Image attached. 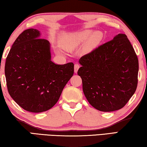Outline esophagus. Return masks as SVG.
I'll return each mask as SVG.
<instances>
[{
  "mask_svg": "<svg viewBox=\"0 0 147 147\" xmlns=\"http://www.w3.org/2000/svg\"><path fill=\"white\" fill-rule=\"evenodd\" d=\"M80 68V65L78 64H75L74 65V73H76L77 72H78V69Z\"/></svg>",
  "mask_w": 147,
  "mask_h": 147,
  "instance_id": "obj_1",
  "label": "esophagus"
}]
</instances>
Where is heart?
<instances>
[{"mask_svg": "<svg viewBox=\"0 0 147 147\" xmlns=\"http://www.w3.org/2000/svg\"><path fill=\"white\" fill-rule=\"evenodd\" d=\"M102 38L103 34L101 32L85 30L68 35L62 42L61 46L67 51H72L86 42V51L90 52L98 46Z\"/></svg>", "mask_w": 147, "mask_h": 147, "instance_id": "heart-1", "label": "heart"}]
</instances>
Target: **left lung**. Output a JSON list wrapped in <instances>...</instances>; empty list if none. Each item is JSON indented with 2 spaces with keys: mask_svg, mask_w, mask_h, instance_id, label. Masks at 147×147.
<instances>
[{
  "mask_svg": "<svg viewBox=\"0 0 147 147\" xmlns=\"http://www.w3.org/2000/svg\"><path fill=\"white\" fill-rule=\"evenodd\" d=\"M78 74L84 95L101 111H113L126 105L138 86L139 62L125 34H119L79 59Z\"/></svg>",
  "mask_w": 147,
  "mask_h": 147,
  "instance_id": "1",
  "label": "left lung"
}]
</instances>
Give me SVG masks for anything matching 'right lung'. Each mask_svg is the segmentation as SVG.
Listing matches in <instances>:
<instances>
[{"label": "right lung", "mask_w": 147, "mask_h": 147, "mask_svg": "<svg viewBox=\"0 0 147 147\" xmlns=\"http://www.w3.org/2000/svg\"><path fill=\"white\" fill-rule=\"evenodd\" d=\"M40 36L34 28L22 32L5 63L9 95L22 108L33 113L53 108L74 74L72 62L58 65L51 61V43Z\"/></svg>", "instance_id": "obj_1"}]
</instances>
